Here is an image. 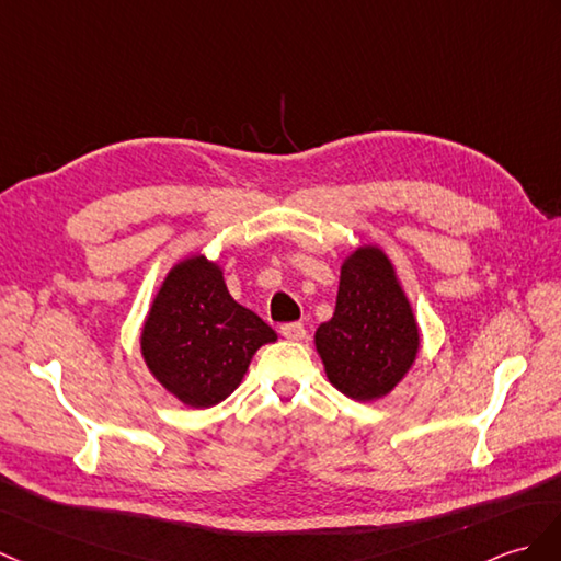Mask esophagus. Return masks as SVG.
Returning <instances> with one entry per match:
<instances>
[{
    "instance_id": "34e87169",
    "label": "esophagus",
    "mask_w": 561,
    "mask_h": 561,
    "mask_svg": "<svg viewBox=\"0 0 561 561\" xmlns=\"http://www.w3.org/2000/svg\"><path fill=\"white\" fill-rule=\"evenodd\" d=\"M279 332L286 336V340H291V342H301L304 336H306V328L301 322H284L282 328H279Z\"/></svg>"
}]
</instances>
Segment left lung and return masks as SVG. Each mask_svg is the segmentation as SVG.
Instances as JSON below:
<instances>
[{
	"instance_id": "left-lung-1",
	"label": "left lung",
	"mask_w": 561,
	"mask_h": 561,
	"mask_svg": "<svg viewBox=\"0 0 561 561\" xmlns=\"http://www.w3.org/2000/svg\"><path fill=\"white\" fill-rule=\"evenodd\" d=\"M419 324L382 251L366 245L342 265L332 320L316 332L330 382L356 401L392 392L419 354Z\"/></svg>"
}]
</instances>
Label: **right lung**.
<instances>
[{
    "label": "right lung",
    "instance_id": "obj_1",
    "mask_svg": "<svg viewBox=\"0 0 561 561\" xmlns=\"http://www.w3.org/2000/svg\"><path fill=\"white\" fill-rule=\"evenodd\" d=\"M277 334L229 296L221 270L195 255L169 272L142 328L150 373L193 409L215 407L239 387L255 351Z\"/></svg>",
    "mask_w": 561,
    "mask_h": 561
}]
</instances>
